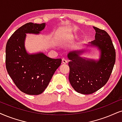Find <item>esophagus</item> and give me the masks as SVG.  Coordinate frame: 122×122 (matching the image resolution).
<instances>
[{
  "mask_svg": "<svg viewBox=\"0 0 122 122\" xmlns=\"http://www.w3.org/2000/svg\"><path fill=\"white\" fill-rule=\"evenodd\" d=\"M62 64H66V63H67V61L65 59H62Z\"/></svg>",
  "mask_w": 122,
  "mask_h": 122,
  "instance_id": "esophagus-1",
  "label": "esophagus"
}]
</instances>
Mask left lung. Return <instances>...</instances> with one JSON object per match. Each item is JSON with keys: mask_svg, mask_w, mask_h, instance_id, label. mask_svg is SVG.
<instances>
[{"mask_svg": "<svg viewBox=\"0 0 122 122\" xmlns=\"http://www.w3.org/2000/svg\"><path fill=\"white\" fill-rule=\"evenodd\" d=\"M93 28L95 39L89 43L100 51L99 60L81 57L83 51H71L67 55L70 60L69 81L75 91L84 95L93 93L105 85L115 62V50L110 36L105 30Z\"/></svg>", "mask_w": 122, "mask_h": 122, "instance_id": "1", "label": "left lung"}]
</instances>
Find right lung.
Wrapping results in <instances>:
<instances>
[{"label": "right lung", "mask_w": 122, "mask_h": 122, "mask_svg": "<svg viewBox=\"0 0 122 122\" xmlns=\"http://www.w3.org/2000/svg\"><path fill=\"white\" fill-rule=\"evenodd\" d=\"M46 26L29 22L11 35L5 48V65L8 74L18 89L30 95L44 92L57 69L61 58L53 59L43 53L29 54L25 47L26 34H39Z\"/></svg>", "instance_id": "right-lung-1"}]
</instances>
